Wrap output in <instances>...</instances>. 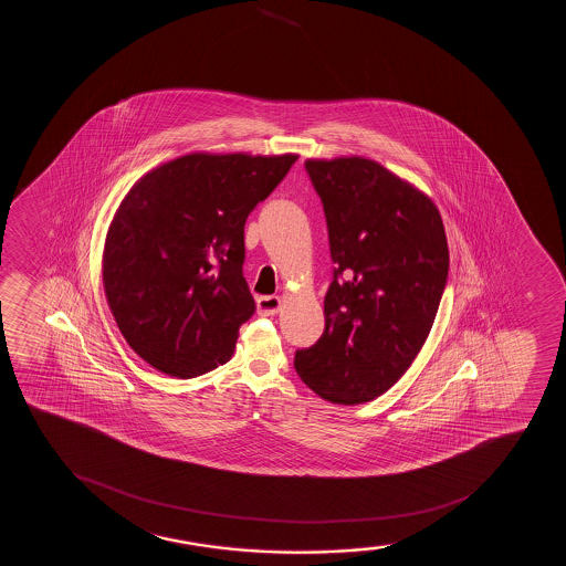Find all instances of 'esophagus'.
<instances>
[{"label": "esophagus", "mask_w": 566, "mask_h": 566, "mask_svg": "<svg viewBox=\"0 0 566 566\" xmlns=\"http://www.w3.org/2000/svg\"><path fill=\"white\" fill-rule=\"evenodd\" d=\"M256 307H259L260 315L272 317V315L280 312L281 298L280 296H260L256 300Z\"/></svg>", "instance_id": "34e87169"}]
</instances>
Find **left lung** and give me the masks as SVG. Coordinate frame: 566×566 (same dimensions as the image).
<instances>
[{
  "label": "left lung",
  "instance_id": "obj_1",
  "mask_svg": "<svg viewBox=\"0 0 566 566\" xmlns=\"http://www.w3.org/2000/svg\"><path fill=\"white\" fill-rule=\"evenodd\" d=\"M325 209L332 283L325 332L294 355L318 397L360 403L389 390L429 336L449 275L442 217L430 198L381 164L307 160Z\"/></svg>",
  "mask_w": 566,
  "mask_h": 566
}]
</instances>
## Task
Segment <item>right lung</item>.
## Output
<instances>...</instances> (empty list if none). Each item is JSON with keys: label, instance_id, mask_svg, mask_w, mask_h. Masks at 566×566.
Returning <instances> with one entry per match:
<instances>
[{"label": "right lung", "instance_id": "1", "mask_svg": "<svg viewBox=\"0 0 566 566\" xmlns=\"http://www.w3.org/2000/svg\"><path fill=\"white\" fill-rule=\"evenodd\" d=\"M296 160L192 153L132 187L105 240L104 286L145 363L189 379L230 360L256 310L243 277L245 221Z\"/></svg>", "mask_w": 566, "mask_h": 566}]
</instances>
